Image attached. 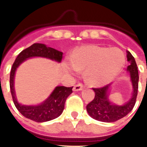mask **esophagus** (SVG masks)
Masks as SVG:
<instances>
[{"instance_id": "1", "label": "esophagus", "mask_w": 147, "mask_h": 147, "mask_svg": "<svg viewBox=\"0 0 147 147\" xmlns=\"http://www.w3.org/2000/svg\"><path fill=\"white\" fill-rule=\"evenodd\" d=\"M83 88H84V86H83L82 84H78V85H76L74 86L73 91H75V92H78V91L82 90Z\"/></svg>"}]
</instances>
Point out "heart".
<instances>
[{"label":"heart","instance_id":"heart-1","mask_svg":"<svg viewBox=\"0 0 147 147\" xmlns=\"http://www.w3.org/2000/svg\"><path fill=\"white\" fill-rule=\"evenodd\" d=\"M124 63L125 55L121 49L88 45L76 51L65 68L73 74L86 69L85 76L88 82L94 86H102L120 73Z\"/></svg>","mask_w":147,"mask_h":147}]
</instances>
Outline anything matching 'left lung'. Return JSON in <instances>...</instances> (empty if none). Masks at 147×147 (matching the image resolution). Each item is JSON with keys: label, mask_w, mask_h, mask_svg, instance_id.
Returning <instances> with one entry per match:
<instances>
[{"label": "left lung", "mask_w": 147, "mask_h": 147, "mask_svg": "<svg viewBox=\"0 0 147 147\" xmlns=\"http://www.w3.org/2000/svg\"><path fill=\"white\" fill-rule=\"evenodd\" d=\"M127 58L128 62H130V65L127 66V71L130 74V82L133 88L130 100L122 105H117L112 103L108 98V92H110L112 84H109L103 88H93L95 96L92 101L87 105L86 109L89 116L94 120L107 123L114 122L125 117L134 107L139 82L138 69L134 57L129 51H127Z\"/></svg>", "instance_id": "1"}]
</instances>
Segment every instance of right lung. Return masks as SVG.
Returning <instances> with one entry per match:
<instances>
[{
  "label": "right lung",
  "mask_w": 147,
  "mask_h": 147,
  "mask_svg": "<svg viewBox=\"0 0 147 147\" xmlns=\"http://www.w3.org/2000/svg\"><path fill=\"white\" fill-rule=\"evenodd\" d=\"M63 53L47 47L42 43H34L24 49L17 55L11 68L10 76V88L13 100L17 109L25 117L32 121L42 123L56 118L62 114L66 98L72 93V88L56 86L48 98L37 105H22L17 100L14 89V78L17 69L25 60L33 57L49 59L57 62H61Z\"/></svg>",
  "instance_id": "1"
}]
</instances>
